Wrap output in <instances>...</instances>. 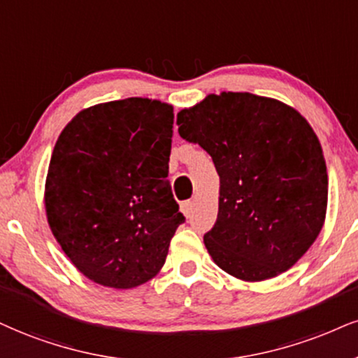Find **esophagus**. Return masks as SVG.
I'll return each instance as SVG.
<instances>
[{
    "instance_id": "34e87169",
    "label": "esophagus",
    "mask_w": 358,
    "mask_h": 358,
    "mask_svg": "<svg viewBox=\"0 0 358 358\" xmlns=\"http://www.w3.org/2000/svg\"><path fill=\"white\" fill-rule=\"evenodd\" d=\"M192 207H194V202L192 201H184L182 204H180V210H182V214L186 215V217H189L192 213Z\"/></svg>"
}]
</instances>
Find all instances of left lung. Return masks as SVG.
Masks as SVG:
<instances>
[{
	"mask_svg": "<svg viewBox=\"0 0 358 358\" xmlns=\"http://www.w3.org/2000/svg\"><path fill=\"white\" fill-rule=\"evenodd\" d=\"M179 136L209 152L219 214L204 234L214 262L237 279L279 275L307 252L325 220L327 166L295 109L250 92L210 94L178 114Z\"/></svg>",
	"mask_w": 358,
	"mask_h": 358,
	"instance_id": "obj_1",
	"label": "left lung"
}]
</instances>
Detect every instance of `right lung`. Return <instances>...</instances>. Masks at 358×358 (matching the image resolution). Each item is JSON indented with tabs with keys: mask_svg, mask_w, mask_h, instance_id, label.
<instances>
[{
	"mask_svg": "<svg viewBox=\"0 0 358 358\" xmlns=\"http://www.w3.org/2000/svg\"><path fill=\"white\" fill-rule=\"evenodd\" d=\"M172 106L127 98L87 108L56 141L48 222L63 252L96 284L132 289L164 266L186 220L167 180Z\"/></svg>",
	"mask_w": 358,
	"mask_h": 358,
	"instance_id": "add662e5",
	"label": "right lung"
}]
</instances>
